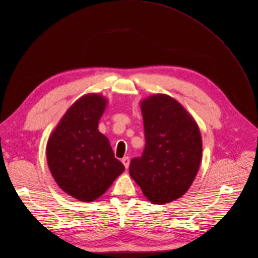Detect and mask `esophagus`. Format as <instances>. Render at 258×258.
I'll use <instances>...</instances> for the list:
<instances>
[{"instance_id": "esophagus-1", "label": "esophagus", "mask_w": 258, "mask_h": 258, "mask_svg": "<svg viewBox=\"0 0 258 258\" xmlns=\"http://www.w3.org/2000/svg\"><path fill=\"white\" fill-rule=\"evenodd\" d=\"M122 162H123V164L125 165V168H126V169H128V168H129V162H130V159H129V157H128V156L123 157V158H122Z\"/></svg>"}]
</instances>
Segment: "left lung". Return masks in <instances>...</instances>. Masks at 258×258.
<instances>
[{
	"instance_id": "left-lung-1",
	"label": "left lung",
	"mask_w": 258,
	"mask_h": 258,
	"mask_svg": "<svg viewBox=\"0 0 258 258\" xmlns=\"http://www.w3.org/2000/svg\"><path fill=\"white\" fill-rule=\"evenodd\" d=\"M146 146L133 158L129 173L153 204L181 198L190 187L202 158V138L192 115L169 95L141 102Z\"/></svg>"
}]
</instances>
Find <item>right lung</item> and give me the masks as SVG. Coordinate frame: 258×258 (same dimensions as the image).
I'll use <instances>...</instances> for the list:
<instances>
[{"mask_svg":"<svg viewBox=\"0 0 258 258\" xmlns=\"http://www.w3.org/2000/svg\"><path fill=\"white\" fill-rule=\"evenodd\" d=\"M100 94H86L67 110L49 136L47 161L58 186L81 202L105 194L125 170L99 129L107 106Z\"/></svg>","mask_w":258,"mask_h":258,"instance_id":"add662e5","label":"right lung"}]
</instances>
